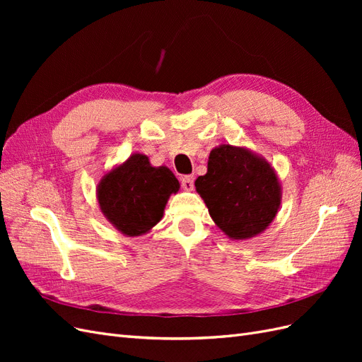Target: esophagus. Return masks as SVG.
<instances>
[{"mask_svg": "<svg viewBox=\"0 0 362 362\" xmlns=\"http://www.w3.org/2000/svg\"><path fill=\"white\" fill-rule=\"evenodd\" d=\"M181 185H182L184 190L192 192L193 187H194V178L192 177V175H185V177L181 178Z\"/></svg>", "mask_w": 362, "mask_h": 362, "instance_id": "1", "label": "esophagus"}]
</instances>
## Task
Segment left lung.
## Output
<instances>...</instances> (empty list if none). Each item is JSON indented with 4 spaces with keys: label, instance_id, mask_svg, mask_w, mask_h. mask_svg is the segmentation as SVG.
<instances>
[{
    "label": "left lung",
    "instance_id": "obj_1",
    "mask_svg": "<svg viewBox=\"0 0 362 362\" xmlns=\"http://www.w3.org/2000/svg\"><path fill=\"white\" fill-rule=\"evenodd\" d=\"M208 213L231 240L264 233L279 211L282 189L276 170L257 152L229 144L211 149L206 173L194 181Z\"/></svg>",
    "mask_w": 362,
    "mask_h": 362
}]
</instances>
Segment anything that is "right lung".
Returning <instances> with one entry per match:
<instances>
[{
	"label": "right lung",
	"mask_w": 362,
	"mask_h": 362,
	"mask_svg": "<svg viewBox=\"0 0 362 362\" xmlns=\"http://www.w3.org/2000/svg\"><path fill=\"white\" fill-rule=\"evenodd\" d=\"M180 181L166 166H152L145 154L129 156L105 172L96 185L104 217L127 237L148 234L163 217Z\"/></svg>",
	"instance_id": "right-lung-1"
}]
</instances>
